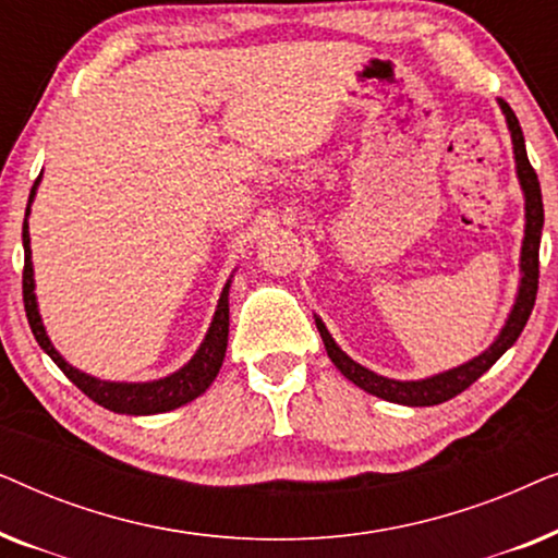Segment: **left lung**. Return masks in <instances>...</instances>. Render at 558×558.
<instances>
[{"label": "left lung", "mask_w": 558, "mask_h": 558, "mask_svg": "<svg viewBox=\"0 0 558 558\" xmlns=\"http://www.w3.org/2000/svg\"><path fill=\"white\" fill-rule=\"evenodd\" d=\"M500 109L506 113L510 136H513L518 178H521V185L525 193V239H523V254H521L523 279H521V292H518L515 307L510 312L500 338L493 342L490 350H485L483 355H477L475 361L460 365V368H452L424 380H391V378L376 376L373 371L363 368V365H357L355 361H350V357L335 345L330 332L325 330L323 319H317V330L323 335L325 350L327 355H330V361L338 365V371L348 380H353L355 386H361L363 391L378 396V399L403 403V407H437V403L454 399L457 393H462L464 388L475 384L485 371L493 368V363L498 361L510 345H513L518 335L523 332L525 323H529L533 304H536V292H538V246H541V228H544V201H541L538 174L531 167L529 155H525L521 124H518L513 109H510L506 101H500Z\"/></svg>", "instance_id": "left-lung-1"}]
</instances>
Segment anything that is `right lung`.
Here are the masks:
<instances>
[{
	"instance_id": "1",
	"label": "right lung",
	"mask_w": 558,
	"mask_h": 558,
	"mask_svg": "<svg viewBox=\"0 0 558 558\" xmlns=\"http://www.w3.org/2000/svg\"><path fill=\"white\" fill-rule=\"evenodd\" d=\"M37 180L33 185V193H29V203H33ZM29 203H27V213H29ZM22 243H25L22 300H25L29 330H33L37 345H40L45 353L56 361L58 368L63 371L65 376L88 396L90 401H96L98 407L117 411V414H134V416L162 414V411H172V409L182 407V403L197 399V396H201L205 388L216 380L220 365H223L226 345H228V287L231 284H226L223 294H220L216 317H213V323H210V330H208V335H205L201 350H197V353L193 355V361H190L185 368H180L178 373H172V376H167L162 380H151V384H109V380L90 378V376H86V373L75 371L73 365H68L63 357L58 355V350L50 345L48 335H45V327L40 323V315H37L33 262H29L27 218H25V223H22Z\"/></svg>"
}]
</instances>
